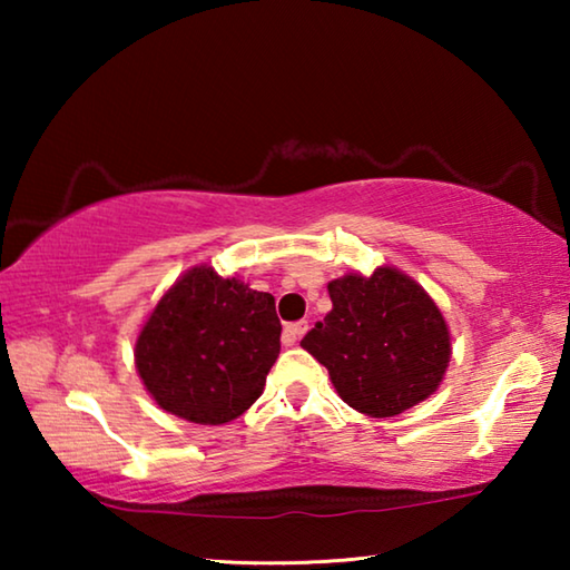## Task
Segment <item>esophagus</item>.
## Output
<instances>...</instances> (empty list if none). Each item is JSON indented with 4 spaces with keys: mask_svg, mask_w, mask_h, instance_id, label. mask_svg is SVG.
Returning <instances> with one entry per match:
<instances>
[{
    "mask_svg": "<svg viewBox=\"0 0 570 570\" xmlns=\"http://www.w3.org/2000/svg\"><path fill=\"white\" fill-rule=\"evenodd\" d=\"M308 324L306 322H294V324H286L284 326V344H296V340H302V336L306 334Z\"/></svg>",
    "mask_w": 570,
    "mask_h": 570,
    "instance_id": "esophagus-1",
    "label": "esophagus"
}]
</instances>
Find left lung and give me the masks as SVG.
<instances>
[{
	"label": "left lung",
	"mask_w": 570,
	"mask_h": 570,
	"mask_svg": "<svg viewBox=\"0 0 570 570\" xmlns=\"http://www.w3.org/2000/svg\"><path fill=\"white\" fill-rule=\"evenodd\" d=\"M332 312L302 346L330 370L340 397L366 417H394L435 394L452 342L445 316L400 268L377 266L330 282Z\"/></svg>",
	"instance_id": "obj_1"
}]
</instances>
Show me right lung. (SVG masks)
Returning a JSON list of instances; mask_svg holds the SVG:
<instances>
[{"label": "right lung", "instance_id": "add662e5", "mask_svg": "<svg viewBox=\"0 0 570 570\" xmlns=\"http://www.w3.org/2000/svg\"><path fill=\"white\" fill-rule=\"evenodd\" d=\"M278 350L274 296L200 264L153 306L135 340V370L160 410L226 424L262 397Z\"/></svg>", "mask_w": 570, "mask_h": 570}]
</instances>
